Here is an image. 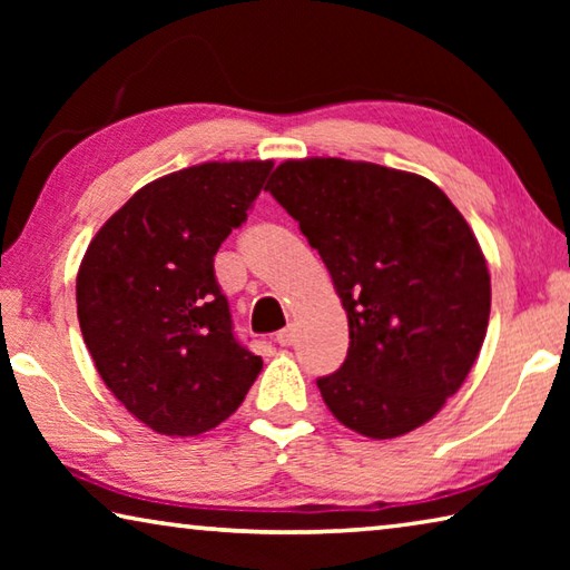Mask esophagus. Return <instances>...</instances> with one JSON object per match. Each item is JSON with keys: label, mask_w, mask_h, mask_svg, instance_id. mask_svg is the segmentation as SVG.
Segmentation results:
<instances>
[{"label": "esophagus", "mask_w": 570, "mask_h": 570, "mask_svg": "<svg viewBox=\"0 0 570 570\" xmlns=\"http://www.w3.org/2000/svg\"><path fill=\"white\" fill-rule=\"evenodd\" d=\"M276 342L282 346H292L296 342V330L294 326H286V330H282L276 334Z\"/></svg>", "instance_id": "obj_1"}]
</instances>
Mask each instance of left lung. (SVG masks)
<instances>
[{
    "label": "left lung",
    "mask_w": 570,
    "mask_h": 570,
    "mask_svg": "<svg viewBox=\"0 0 570 570\" xmlns=\"http://www.w3.org/2000/svg\"><path fill=\"white\" fill-rule=\"evenodd\" d=\"M266 190L320 250L350 320L344 364L316 380L326 407L372 440L435 417L490 320L488 264L468 220L432 180L364 160H286Z\"/></svg>",
    "instance_id": "1"
}]
</instances>
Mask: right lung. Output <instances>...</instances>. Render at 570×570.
I'll list each match as a JSON object with an SVG mask.
<instances>
[{"label":"right lung","instance_id":"obj_1","mask_svg":"<svg viewBox=\"0 0 570 570\" xmlns=\"http://www.w3.org/2000/svg\"><path fill=\"white\" fill-rule=\"evenodd\" d=\"M272 160L200 163L142 186L90 240L77 320L102 382L160 435L228 420L262 372L236 340L214 256L264 188Z\"/></svg>","mask_w":570,"mask_h":570}]
</instances>
